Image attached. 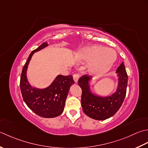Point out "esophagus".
I'll list each match as a JSON object with an SVG mask.
<instances>
[{
    "instance_id": "34e87169",
    "label": "esophagus",
    "mask_w": 148,
    "mask_h": 148,
    "mask_svg": "<svg viewBox=\"0 0 148 148\" xmlns=\"http://www.w3.org/2000/svg\"><path fill=\"white\" fill-rule=\"evenodd\" d=\"M73 80H74L75 82H77L78 79H79V78H80V75H79V74H78V73H75L73 75Z\"/></svg>"
}]
</instances>
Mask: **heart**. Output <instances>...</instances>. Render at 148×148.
<instances>
[{"label":"heart","instance_id":"obj_1","mask_svg":"<svg viewBox=\"0 0 148 148\" xmlns=\"http://www.w3.org/2000/svg\"><path fill=\"white\" fill-rule=\"evenodd\" d=\"M116 53L111 49L99 45H94L84 49L78 53L79 61L91 62L89 66L90 73L96 76L106 74L112 67L116 60Z\"/></svg>","mask_w":148,"mask_h":148}]
</instances>
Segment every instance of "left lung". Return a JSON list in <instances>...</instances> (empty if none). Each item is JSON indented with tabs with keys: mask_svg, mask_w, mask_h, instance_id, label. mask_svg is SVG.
<instances>
[{
	"mask_svg": "<svg viewBox=\"0 0 148 148\" xmlns=\"http://www.w3.org/2000/svg\"><path fill=\"white\" fill-rule=\"evenodd\" d=\"M116 73L119 77L117 91L107 97H99L90 92L89 75H85L79 78L78 85L82 89L81 104L87 116L96 120H105L114 116L119 109L125 98L128 84V75L124 63L122 62L117 68Z\"/></svg>",
	"mask_w": 148,
	"mask_h": 148,
	"instance_id": "8db88e82",
	"label": "left lung"
}]
</instances>
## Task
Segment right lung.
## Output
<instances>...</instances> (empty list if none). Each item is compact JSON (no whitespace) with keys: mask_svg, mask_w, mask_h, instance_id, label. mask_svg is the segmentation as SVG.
<instances>
[{"mask_svg":"<svg viewBox=\"0 0 148 148\" xmlns=\"http://www.w3.org/2000/svg\"><path fill=\"white\" fill-rule=\"evenodd\" d=\"M47 46V43H42L30 54L22 69L20 86L23 101L30 109L39 116L52 118L62 113L69 89L75 82L71 75H59L49 87L43 89L33 88L29 84L26 71L30 60L33 53Z\"/></svg>","mask_w":148,"mask_h":148,"instance_id":"add662e5","label":"right lung"}]
</instances>
